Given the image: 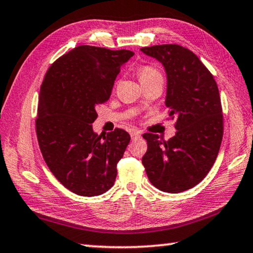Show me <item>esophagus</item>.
Returning <instances> with one entry per match:
<instances>
[{
  "mask_svg": "<svg viewBox=\"0 0 253 253\" xmlns=\"http://www.w3.org/2000/svg\"><path fill=\"white\" fill-rule=\"evenodd\" d=\"M130 137H131L132 140H135V139H137V138H139L140 134H139L138 131H136V130H131V131H130Z\"/></svg>",
  "mask_w": 253,
  "mask_h": 253,
  "instance_id": "obj_1",
  "label": "esophagus"
}]
</instances>
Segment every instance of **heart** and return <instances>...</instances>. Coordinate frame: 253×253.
Segmentation results:
<instances>
[{"label":"heart","mask_w":253,"mask_h":253,"mask_svg":"<svg viewBox=\"0 0 253 253\" xmlns=\"http://www.w3.org/2000/svg\"><path fill=\"white\" fill-rule=\"evenodd\" d=\"M137 74H138L140 83H144V81L157 78V77H162L161 74H160V71H158L156 68H154L152 66L139 67V69L137 70Z\"/></svg>","instance_id":"obj_1"}]
</instances>
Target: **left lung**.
I'll list each match as a JSON object with an SVG mask.
<instances>
[{
  "label": "left lung",
  "mask_w": 253,
  "mask_h": 253,
  "mask_svg": "<svg viewBox=\"0 0 253 253\" xmlns=\"http://www.w3.org/2000/svg\"><path fill=\"white\" fill-rule=\"evenodd\" d=\"M160 61L168 78L165 105L176 118V134L164 140L145 132L147 152L142 158L148 179L158 190L179 193L207 176L216 160L223 136L217 84L191 50L178 44L140 49Z\"/></svg>",
  "instance_id": "1"
}]
</instances>
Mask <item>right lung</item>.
<instances>
[{"mask_svg":"<svg viewBox=\"0 0 253 253\" xmlns=\"http://www.w3.org/2000/svg\"><path fill=\"white\" fill-rule=\"evenodd\" d=\"M129 50L79 45L51 65L42 81L36 121L42 156L55 178L81 196L114 185L117 163L130 140L116 128L106 136L92 129L96 107L109 99Z\"/></svg>","mask_w":253,"mask_h":253,"instance_id":"right-lung-1","label":"right lung"}]
</instances>
